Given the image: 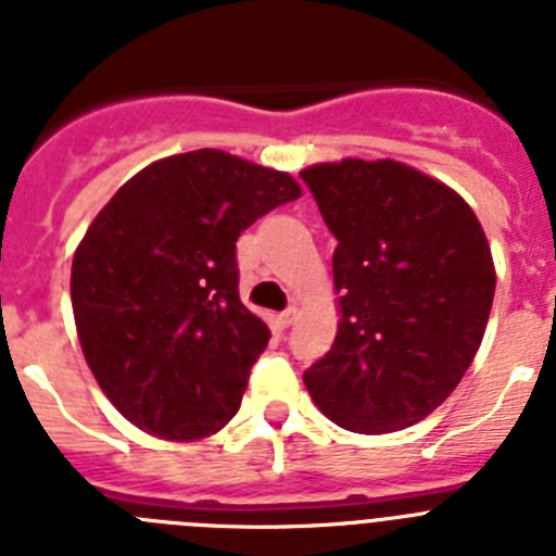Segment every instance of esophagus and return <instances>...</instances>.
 Returning <instances> with one entry per match:
<instances>
[{
    "instance_id": "1",
    "label": "esophagus",
    "mask_w": 556,
    "mask_h": 556,
    "mask_svg": "<svg viewBox=\"0 0 556 556\" xmlns=\"http://www.w3.org/2000/svg\"><path fill=\"white\" fill-rule=\"evenodd\" d=\"M294 320H298V306H289L287 312L278 314V326H281V328H289Z\"/></svg>"
}]
</instances>
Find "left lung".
Segmentation results:
<instances>
[{
  "label": "left lung",
  "mask_w": 556,
  "mask_h": 556,
  "mask_svg": "<svg viewBox=\"0 0 556 556\" xmlns=\"http://www.w3.org/2000/svg\"><path fill=\"white\" fill-rule=\"evenodd\" d=\"M337 239V339L306 372L317 409L358 434L424 420L454 392L488 328L495 267L473 208L401 161L301 172Z\"/></svg>",
  "instance_id": "1"
}]
</instances>
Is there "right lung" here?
I'll use <instances>...</instances> for the list:
<instances>
[{
	"mask_svg": "<svg viewBox=\"0 0 556 556\" xmlns=\"http://www.w3.org/2000/svg\"><path fill=\"white\" fill-rule=\"evenodd\" d=\"M298 198L287 172L194 150L144 166L88 225L72 262L77 337L132 426L189 443L239 412L269 328L239 301L236 239Z\"/></svg>",
	"mask_w": 556,
	"mask_h": 556,
	"instance_id": "add662e5",
	"label": "right lung"
}]
</instances>
